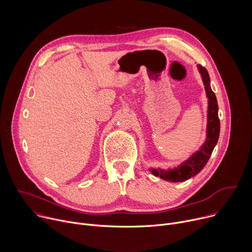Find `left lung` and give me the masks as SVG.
<instances>
[{
  "label": "left lung",
  "instance_id": "left-lung-1",
  "mask_svg": "<svg viewBox=\"0 0 252 252\" xmlns=\"http://www.w3.org/2000/svg\"><path fill=\"white\" fill-rule=\"evenodd\" d=\"M197 69L200 74L205 94L207 97V124H206V136L200 148L194 152L188 159L184 160L181 164L173 168H154L151 167L150 171L158 176L163 181L171 183H182L188 181L189 178L196 175L208 161L213 149L215 148L220 137V122L219 119V105L218 99L210 87V80L208 71L205 67L197 64Z\"/></svg>",
  "mask_w": 252,
  "mask_h": 252
}]
</instances>
